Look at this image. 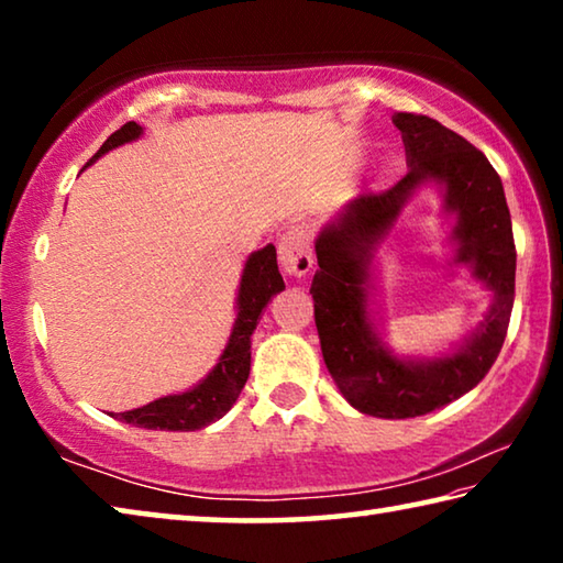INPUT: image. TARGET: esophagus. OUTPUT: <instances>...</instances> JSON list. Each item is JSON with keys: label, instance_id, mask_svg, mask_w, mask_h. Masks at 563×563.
<instances>
[{"label": "esophagus", "instance_id": "34e87169", "mask_svg": "<svg viewBox=\"0 0 563 563\" xmlns=\"http://www.w3.org/2000/svg\"><path fill=\"white\" fill-rule=\"evenodd\" d=\"M278 261L280 268L295 275V278H302L305 273L312 268V238L305 225H290L288 231L280 235L278 241Z\"/></svg>", "mask_w": 563, "mask_h": 563}]
</instances>
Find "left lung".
Masks as SVG:
<instances>
[{"label": "left lung", "instance_id": "8db88e82", "mask_svg": "<svg viewBox=\"0 0 563 563\" xmlns=\"http://www.w3.org/2000/svg\"><path fill=\"white\" fill-rule=\"evenodd\" d=\"M407 176L383 194H365L322 228L310 292L325 365L338 389L362 415L419 417L454 402L489 373L507 338L517 247L504 186L487 156L460 133L419 113H395ZM437 183L455 216L453 264L493 290L488 318L462 346L440 358H399L382 342L368 310L376 245L417 187Z\"/></svg>", "mask_w": 563, "mask_h": 563}]
</instances>
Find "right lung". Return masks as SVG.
<instances>
[{"label":"right lung","mask_w":563,"mask_h":563,"mask_svg":"<svg viewBox=\"0 0 563 563\" xmlns=\"http://www.w3.org/2000/svg\"><path fill=\"white\" fill-rule=\"evenodd\" d=\"M144 129L136 121L123 123L119 131L103 141V146L93 154L89 164L99 156L109 154L111 148L136 141ZM87 164V166H89ZM285 290L283 275L278 271V255L275 245H265L261 251L247 255L245 268L241 275V288H238V316L233 322L231 338L223 355L218 357L216 367L208 373L196 387L180 395H168L154 399L139 409L119 412L121 422L144 427V430H164V432H196L203 430L216 419H221L228 409L235 405L238 395L251 375V335L258 325L261 312L271 302L273 295ZM113 417V415H111Z\"/></svg>","instance_id":"add662e5"}]
</instances>
